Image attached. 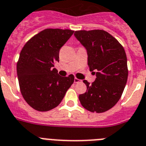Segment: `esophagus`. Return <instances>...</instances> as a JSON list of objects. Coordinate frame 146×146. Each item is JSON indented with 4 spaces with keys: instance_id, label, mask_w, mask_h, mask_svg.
I'll list each match as a JSON object with an SVG mask.
<instances>
[{
    "instance_id": "34e87169",
    "label": "esophagus",
    "mask_w": 146,
    "mask_h": 146,
    "mask_svg": "<svg viewBox=\"0 0 146 146\" xmlns=\"http://www.w3.org/2000/svg\"><path fill=\"white\" fill-rule=\"evenodd\" d=\"M81 81V80H79L78 79V78H74V82L75 83H80V82Z\"/></svg>"
}]
</instances>
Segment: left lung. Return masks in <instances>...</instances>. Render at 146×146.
<instances>
[{
  "label": "left lung",
  "mask_w": 146,
  "mask_h": 146,
  "mask_svg": "<svg viewBox=\"0 0 146 146\" xmlns=\"http://www.w3.org/2000/svg\"><path fill=\"white\" fill-rule=\"evenodd\" d=\"M74 36L86 48L90 71H97L92 84L83 80L87 90L79 95L80 102L91 112L106 111L119 101L126 84L129 71L124 48L104 30L76 31Z\"/></svg>",
  "instance_id": "obj_1"
}]
</instances>
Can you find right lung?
<instances>
[{"instance_id": "right-lung-1", "label": "right lung", "mask_w": 146, "mask_h": 146, "mask_svg": "<svg viewBox=\"0 0 146 146\" xmlns=\"http://www.w3.org/2000/svg\"><path fill=\"white\" fill-rule=\"evenodd\" d=\"M74 31L46 29L29 40L20 54L17 74L23 98L32 108L47 111L59 105L74 77H61L54 64Z\"/></svg>"}]
</instances>
